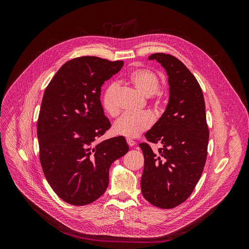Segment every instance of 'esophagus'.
Returning <instances> with one entry per match:
<instances>
[{"label":"esophagus","mask_w":249,"mask_h":249,"mask_svg":"<svg viewBox=\"0 0 249 249\" xmlns=\"http://www.w3.org/2000/svg\"><path fill=\"white\" fill-rule=\"evenodd\" d=\"M126 141H127V144L129 145V147H134V146L136 145L135 141H133V140H131V139H127Z\"/></svg>","instance_id":"34e87169"}]
</instances>
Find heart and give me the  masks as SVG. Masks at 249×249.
<instances>
[{
	"label": "heart",
	"instance_id": "b5f03b06",
	"mask_svg": "<svg viewBox=\"0 0 249 249\" xmlns=\"http://www.w3.org/2000/svg\"><path fill=\"white\" fill-rule=\"evenodd\" d=\"M128 81L142 94L150 97L160 89V80L158 76L148 69L134 70L128 75ZM117 87L112 84L105 89L102 96L103 109L108 114L114 116L118 113V105L116 103ZM154 122L150 113L140 114L125 113L121 115L113 125V132L116 135L136 138L144 131L148 130Z\"/></svg>",
	"mask_w": 249,
	"mask_h": 249
}]
</instances>
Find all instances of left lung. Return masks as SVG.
Here are the masks:
<instances>
[{"mask_svg": "<svg viewBox=\"0 0 249 249\" xmlns=\"http://www.w3.org/2000/svg\"><path fill=\"white\" fill-rule=\"evenodd\" d=\"M164 69L169 97L161 117L145 137L162 148L154 153L140 144L144 155L141 190L156 207L171 209L192 193L207 159L209 130L202 89L186 66L175 57L156 53L149 57Z\"/></svg>", "mask_w": 249, "mask_h": 249, "instance_id": "1", "label": "left lung"}]
</instances>
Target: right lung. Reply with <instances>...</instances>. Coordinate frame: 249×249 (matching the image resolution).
<instances>
[{"mask_svg":"<svg viewBox=\"0 0 249 249\" xmlns=\"http://www.w3.org/2000/svg\"><path fill=\"white\" fill-rule=\"evenodd\" d=\"M123 64L76 58L45 89L37 122L40 163L51 188L71 205L98 199L108 186L110 165L129 151L122 136L95 143L111 126L100 102L101 87Z\"/></svg>","mask_w":249,"mask_h":249,"instance_id":"1","label":"right lung"}]
</instances>
